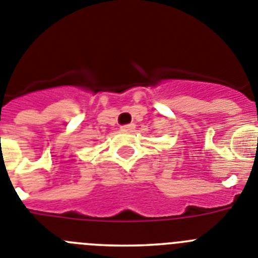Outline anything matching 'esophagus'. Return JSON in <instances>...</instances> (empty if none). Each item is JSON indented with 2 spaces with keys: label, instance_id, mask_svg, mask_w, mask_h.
Instances as JSON below:
<instances>
[{
  "label": "esophagus",
  "instance_id": "obj_1",
  "mask_svg": "<svg viewBox=\"0 0 258 258\" xmlns=\"http://www.w3.org/2000/svg\"><path fill=\"white\" fill-rule=\"evenodd\" d=\"M135 123H130V124H124V126L120 127V130L122 131H128V132H132L134 130H135Z\"/></svg>",
  "mask_w": 258,
  "mask_h": 258
}]
</instances>
